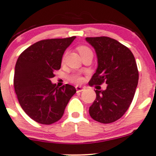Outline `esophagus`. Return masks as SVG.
<instances>
[{
  "label": "esophagus",
  "mask_w": 156,
  "mask_h": 156,
  "mask_svg": "<svg viewBox=\"0 0 156 156\" xmlns=\"http://www.w3.org/2000/svg\"><path fill=\"white\" fill-rule=\"evenodd\" d=\"M75 89H76L77 93H80V92L83 90L84 87H81V86H76L75 87Z\"/></svg>",
  "instance_id": "34e87169"
}]
</instances>
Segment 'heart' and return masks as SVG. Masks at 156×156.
<instances>
[{"instance_id":"1","label":"heart","mask_w":156,"mask_h":156,"mask_svg":"<svg viewBox=\"0 0 156 156\" xmlns=\"http://www.w3.org/2000/svg\"><path fill=\"white\" fill-rule=\"evenodd\" d=\"M77 50H78V53L80 54L81 57L84 56V55H88V54H93V51H92L91 49L89 47L86 46V45H79V46H78V48H77ZM65 57L66 54L63 57V61H64ZM70 80H71L72 82L73 83H80L81 81V80H82V78H81V75H78V74H75V75H72L71 78H70Z\"/></svg>"}]
</instances>
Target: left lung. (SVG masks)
Masks as SVG:
<instances>
[{
	"instance_id": "obj_1",
	"label": "left lung",
	"mask_w": 156,
	"mask_h": 156,
	"mask_svg": "<svg viewBox=\"0 0 156 156\" xmlns=\"http://www.w3.org/2000/svg\"><path fill=\"white\" fill-rule=\"evenodd\" d=\"M86 40L98 58V68L89 85L107 83L104 90H95L96 98L90 107V115L101 123L114 122L124 115L133 100L139 78L135 59L129 48L114 39L87 37Z\"/></svg>"
}]
</instances>
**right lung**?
Instances as JSON below:
<instances>
[{
	"instance_id": "right-lung-1",
	"label": "right lung",
	"mask_w": 156,
	"mask_h": 156,
	"mask_svg": "<svg viewBox=\"0 0 156 156\" xmlns=\"http://www.w3.org/2000/svg\"><path fill=\"white\" fill-rule=\"evenodd\" d=\"M75 37L39 41L19 55L15 67V92L24 112L37 122L50 125L61 119L72 96L73 86L57 87L51 82L61 66L65 50Z\"/></svg>"
}]
</instances>
